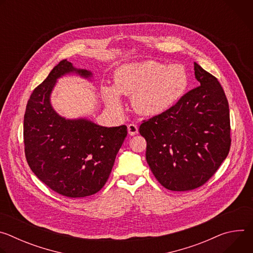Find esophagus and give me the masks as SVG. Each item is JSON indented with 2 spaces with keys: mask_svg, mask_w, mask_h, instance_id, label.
I'll list each match as a JSON object with an SVG mask.
<instances>
[{
  "mask_svg": "<svg viewBox=\"0 0 253 253\" xmlns=\"http://www.w3.org/2000/svg\"><path fill=\"white\" fill-rule=\"evenodd\" d=\"M128 133L131 136L138 134V126L135 125V124H129L128 125Z\"/></svg>",
  "mask_w": 253,
  "mask_h": 253,
  "instance_id": "34e87169",
  "label": "esophagus"
}]
</instances>
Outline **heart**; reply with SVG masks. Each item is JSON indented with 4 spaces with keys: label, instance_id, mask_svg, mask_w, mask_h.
<instances>
[{
    "label": "heart",
    "instance_id": "obj_1",
    "mask_svg": "<svg viewBox=\"0 0 253 253\" xmlns=\"http://www.w3.org/2000/svg\"><path fill=\"white\" fill-rule=\"evenodd\" d=\"M188 75L181 65L145 61L121 66L114 76V88L103 86V96L114 110H120L119 94L132 97L134 109L147 116L169 110L184 95Z\"/></svg>",
    "mask_w": 253,
    "mask_h": 253
}]
</instances>
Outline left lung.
Masks as SVG:
<instances>
[{
  "instance_id": "left-lung-1",
  "label": "left lung",
  "mask_w": 253,
  "mask_h": 253,
  "mask_svg": "<svg viewBox=\"0 0 253 253\" xmlns=\"http://www.w3.org/2000/svg\"><path fill=\"white\" fill-rule=\"evenodd\" d=\"M200 86L166 112L143 120L146 160L159 183L172 191L205 184L227 157L230 145L228 101L217 78L194 63Z\"/></svg>"
}]
</instances>
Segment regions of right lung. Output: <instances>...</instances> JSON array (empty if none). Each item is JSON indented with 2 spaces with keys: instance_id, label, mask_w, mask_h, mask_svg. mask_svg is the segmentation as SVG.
<instances>
[{
  "instance_id": "add662e5",
  "label": "right lung",
  "mask_w": 253,
  "mask_h": 253,
  "mask_svg": "<svg viewBox=\"0 0 253 253\" xmlns=\"http://www.w3.org/2000/svg\"><path fill=\"white\" fill-rule=\"evenodd\" d=\"M69 72L90 77L67 60L53 68L36 87L24 116L25 155L31 170L50 189L79 198L100 191L127 136V127H102L85 120H66L50 104L56 80Z\"/></svg>"
}]
</instances>
